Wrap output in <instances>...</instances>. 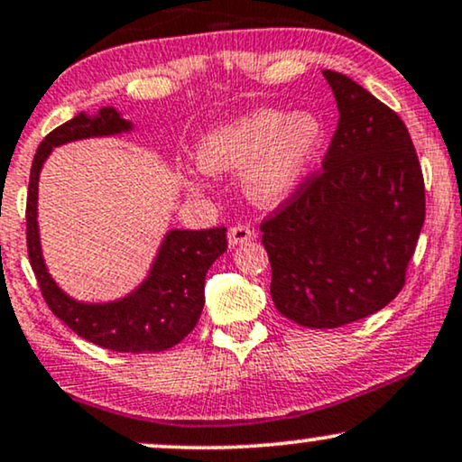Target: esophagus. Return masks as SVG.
<instances>
[{
	"label": "esophagus",
	"mask_w": 462,
	"mask_h": 462,
	"mask_svg": "<svg viewBox=\"0 0 462 462\" xmlns=\"http://www.w3.org/2000/svg\"><path fill=\"white\" fill-rule=\"evenodd\" d=\"M255 238V232L251 230L249 226H232L230 230H227V243H230V247H236V245H245V243H251Z\"/></svg>",
	"instance_id": "1"
}]
</instances>
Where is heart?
<instances>
[{
	"instance_id": "b5f03b06",
	"label": "heart",
	"mask_w": 462,
	"mask_h": 462,
	"mask_svg": "<svg viewBox=\"0 0 462 462\" xmlns=\"http://www.w3.org/2000/svg\"><path fill=\"white\" fill-rule=\"evenodd\" d=\"M325 143L317 114L255 109L226 122L196 141L194 160L207 173H245V189L255 205L274 207L302 181Z\"/></svg>"
}]
</instances>
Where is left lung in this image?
Instances as JSON below:
<instances>
[{"label": "left lung", "mask_w": 462, "mask_h": 462, "mask_svg": "<svg viewBox=\"0 0 462 462\" xmlns=\"http://www.w3.org/2000/svg\"><path fill=\"white\" fill-rule=\"evenodd\" d=\"M323 76L340 112L323 171L260 230L276 310L334 329L402 291L424 224V180L402 118L344 73Z\"/></svg>", "instance_id": "left-lung-1"}]
</instances>
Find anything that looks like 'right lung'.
Instances as JSON below:
<instances>
[{"label":"right lung","mask_w":462,"mask_h":462,"mask_svg":"<svg viewBox=\"0 0 462 462\" xmlns=\"http://www.w3.org/2000/svg\"><path fill=\"white\" fill-rule=\"evenodd\" d=\"M133 131V122L114 107L78 114L54 128L33 156L27 192V251L35 279L51 310L79 337L116 353H160L180 344L199 323L205 306V276L227 249L226 227L169 230L145 281L125 298L90 304L73 300L48 273L38 227V183L54 147L90 137Z\"/></svg>","instance_id":"obj_1"}]
</instances>
